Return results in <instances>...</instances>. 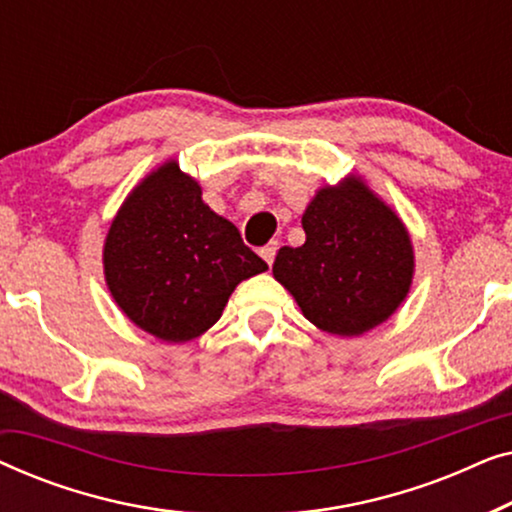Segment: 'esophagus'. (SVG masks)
Segmentation results:
<instances>
[{
	"mask_svg": "<svg viewBox=\"0 0 512 512\" xmlns=\"http://www.w3.org/2000/svg\"><path fill=\"white\" fill-rule=\"evenodd\" d=\"M277 249H279V244L277 242H268L265 244V247L261 249V258L268 265H272V261H275V256H277Z\"/></svg>",
	"mask_w": 512,
	"mask_h": 512,
	"instance_id": "obj_1",
	"label": "esophagus"
}]
</instances>
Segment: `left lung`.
<instances>
[{"label":"left lung","instance_id":"1","mask_svg":"<svg viewBox=\"0 0 512 512\" xmlns=\"http://www.w3.org/2000/svg\"><path fill=\"white\" fill-rule=\"evenodd\" d=\"M303 230V247L279 249L272 272L321 331L366 333L408 296L410 237L359 179L321 188L305 209Z\"/></svg>","mask_w":512,"mask_h":512}]
</instances>
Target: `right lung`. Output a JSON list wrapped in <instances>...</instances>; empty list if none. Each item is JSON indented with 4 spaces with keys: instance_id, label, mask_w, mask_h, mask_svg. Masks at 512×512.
Masks as SVG:
<instances>
[{
    "instance_id": "right-lung-1",
    "label": "right lung",
    "mask_w": 512,
    "mask_h": 512,
    "mask_svg": "<svg viewBox=\"0 0 512 512\" xmlns=\"http://www.w3.org/2000/svg\"><path fill=\"white\" fill-rule=\"evenodd\" d=\"M268 263L214 214L191 177L165 163L111 223L104 275L118 307L167 342L198 338L219 321L230 293Z\"/></svg>"
}]
</instances>
